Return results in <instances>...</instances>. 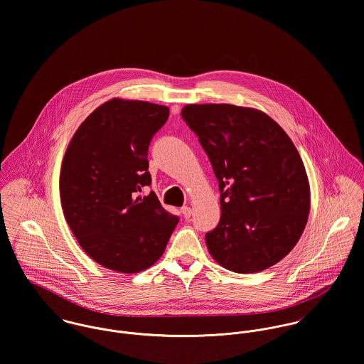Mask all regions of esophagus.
<instances>
[{
	"label": "esophagus",
	"mask_w": 364,
	"mask_h": 364,
	"mask_svg": "<svg viewBox=\"0 0 364 364\" xmlns=\"http://www.w3.org/2000/svg\"><path fill=\"white\" fill-rule=\"evenodd\" d=\"M180 212H181V215H183L186 219H188V218L193 215V209H191L190 206H183Z\"/></svg>",
	"instance_id": "34e87169"
}]
</instances>
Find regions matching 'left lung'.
<instances>
[{"instance_id": "1", "label": "left lung", "mask_w": 364, "mask_h": 364, "mask_svg": "<svg viewBox=\"0 0 364 364\" xmlns=\"http://www.w3.org/2000/svg\"><path fill=\"white\" fill-rule=\"evenodd\" d=\"M181 117L219 183L220 220L205 235L210 255L237 274L275 265L299 242L310 212L309 178L291 139L250 107L187 105Z\"/></svg>"}]
</instances>
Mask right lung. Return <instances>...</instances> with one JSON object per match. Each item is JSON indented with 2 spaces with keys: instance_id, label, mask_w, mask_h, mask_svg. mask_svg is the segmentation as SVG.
Masks as SVG:
<instances>
[{
  "instance_id": "right-lung-1",
  "label": "right lung",
  "mask_w": 364,
  "mask_h": 364,
  "mask_svg": "<svg viewBox=\"0 0 364 364\" xmlns=\"http://www.w3.org/2000/svg\"><path fill=\"white\" fill-rule=\"evenodd\" d=\"M168 119V107L112 99L74 134L61 166L64 216L83 251L107 269L135 274L154 265L178 216L168 213L151 186L148 149Z\"/></svg>"
}]
</instances>
